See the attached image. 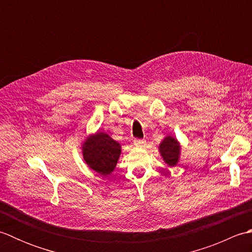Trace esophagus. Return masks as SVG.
Here are the masks:
<instances>
[{
  "label": "esophagus",
  "instance_id": "obj_1",
  "mask_svg": "<svg viewBox=\"0 0 252 252\" xmlns=\"http://www.w3.org/2000/svg\"><path fill=\"white\" fill-rule=\"evenodd\" d=\"M133 144H134L136 147H144L146 145V141L145 140H134Z\"/></svg>",
  "mask_w": 252,
  "mask_h": 252
}]
</instances>
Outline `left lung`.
Wrapping results in <instances>:
<instances>
[{
  "mask_svg": "<svg viewBox=\"0 0 252 252\" xmlns=\"http://www.w3.org/2000/svg\"><path fill=\"white\" fill-rule=\"evenodd\" d=\"M181 149L182 146L180 142L176 140V137L171 134H168L161 141V143L159 144L160 156L162 157L163 161L167 163L170 168L175 167V165L179 163L181 157Z\"/></svg>",
  "mask_w": 252,
  "mask_h": 252,
  "instance_id": "left-lung-1",
  "label": "left lung"
}]
</instances>
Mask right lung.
Here are the masks:
<instances>
[{
	"instance_id": "obj_1",
	"label": "right lung",
	"mask_w": 252,
	"mask_h": 252,
	"mask_svg": "<svg viewBox=\"0 0 252 252\" xmlns=\"http://www.w3.org/2000/svg\"><path fill=\"white\" fill-rule=\"evenodd\" d=\"M81 151L88 167L100 175L107 176L116 169L121 155V144L107 133L97 131L84 138Z\"/></svg>"
}]
</instances>
